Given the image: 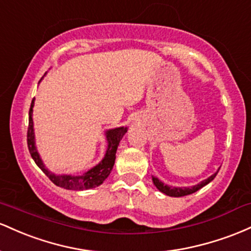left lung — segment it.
I'll return each instance as SVG.
<instances>
[{"instance_id":"left-lung-1","label":"left lung","mask_w":251,"mask_h":251,"mask_svg":"<svg viewBox=\"0 0 251 251\" xmlns=\"http://www.w3.org/2000/svg\"><path fill=\"white\" fill-rule=\"evenodd\" d=\"M217 173H218V172H217ZM217 173L212 174L210 178H207L206 180H204V181H201V184L196 185V186H192V187H171L168 186V185L163 184V182L160 181V180L155 178V176H151V178H153L154 185H155L156 188L160 191V192L167 194V196L170 197H184V196H188V194L197 192V191L201 190V187H204L205 185H207L209 182L212 181V180L216 178Z\"/></svg>"}]
</instances>
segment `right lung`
<instances>
[{
	"instance_id": "obj_1",
	"label": "right lung",
	"mask_w": 251,
	"mask_h": 251,
	"mask_svg": "<svg viewBox=\"0 0 251 251\" xmlns=\"http://www.w3.org/2000/svg\"><path fill=\"white\" fill-rule=\"evenodd\" d=\"M33 105H34V98H33L32 103H30L29 108V123H28V130H27V145L28 151H29L30 156L33 157L34 162L39 166V168L49 176V179L57 186L61 188H66V190L73 191H81L88 190V188H94L100 186L103 184V181L109 176L110 172L114 167L115 159H116V151L118 143L123 135L126 133V128L121 126V128L111 129V130L106 131V140H108V149L104 159L95 166L94 168L84 173L83 176H55V174L50 173L45 168L44 163H42L40 156H39L38 151L35 148L34 142V130H33Z\"/></svg>"
}]
</instances>
